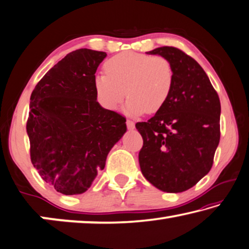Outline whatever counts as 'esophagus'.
<instances>
[{
	"label": "esophagus",
	"mask_w": 249,
	"mask_h": 249,
	"mask_svg": "<svg viewBox=\"0 0 249 249\" xmlns=\"http://www.w3.org/2000/svg\"><path fill=\"white\" fill-rule=\"evenodd\" d=\"M125 124H127V127H128V129H133L134 128V122L132 121V120H127L125 121Z\"/></svg>",
	"instance_id": "obj_1"
}]
</instances>
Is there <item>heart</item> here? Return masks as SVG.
<instances>
[{
	"instance_id": "1",
	"label": "heart",
	"mask_w": 249,
	"mask_h": 249,
	"mask_svg": "<svg viewBox=\"0 0 249 249\" xmlns=\"http://www.w3.org/2000/svg\"><path fill=\"white\" fill-rule=\"evenodd\" d=\"M105 69L107 74H98L93 87L99 104L108 110L116 109L127 95L128 113H156L172 91L173 67L162 56L124 52L108 59Z\"/></svg>"
}]
</instances>
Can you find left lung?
Segmentation results:
<instances>
[{
	"label": "left lung",
	"instance_id": "left-lung-1",
	"mask_svg": "<svg viewBox=\"0 0 249 249\" xmlns=\"http://www.w3.org/2000/svg\"><path fill=\"white\" fill-rule=\"evenodd\" d=\"M173 67L172 91L163 108L146 122H137L143 139L139 163L157 189L180 193L210 172L219 143L221 103L196 60L172 46L148 52Z\"/></svg>",
	"mask_w": 249,
	"mask_h": 249
}]
</instances>
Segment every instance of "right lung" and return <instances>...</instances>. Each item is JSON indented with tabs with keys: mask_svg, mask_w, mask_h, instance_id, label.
<instances>
[{
	"mask_svg": "<svg viewBox=\"0 0 249 249\" xmlns=\"http://www.w3.org/2000/svg\"><path fill=\"white\" fill-rule=\"evenodd\" d=\"M105 52L80 48L48 71L31 95V161L57 192L81 194L127 131L125 118L101 107L93 87Z\"/></svg>",
	"mask_w": 249,
	"mask_h": 249,
	"instance_id": "add662e5",
	"label": "right lung"
}]
</instances>
